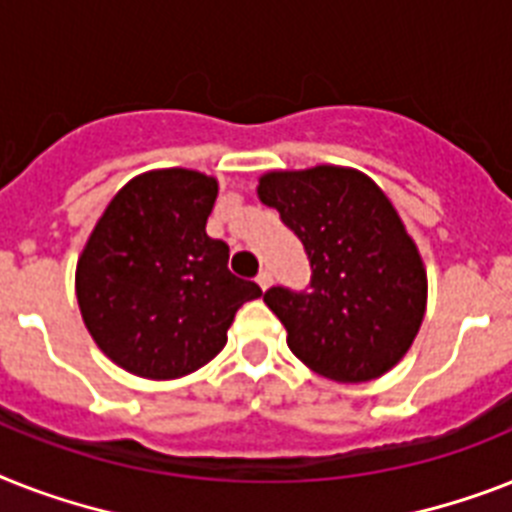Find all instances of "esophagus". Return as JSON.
I'll list each match as a JSON object with an SVG mask.
<instances>
[{
    "mask_svg": "<svg viewBox=\"0 0 512 512\" xmlns=\"http://www.w3.org/2000/svg\"><path fill=\"white\" fill-rule=\"evenodd\" d=\"M270 284H273V273H270L268 268L260 270V273H257V286L265 292V289H270Z\"/></svg>",
    "mask_w": 512,
    "mask_h": 512,
    "instance_id": "34e87169",
    "label": "esophagus"
}]
</instances>
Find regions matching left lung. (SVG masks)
<instances>
[{
  "label": "left lung",
  "instance_id": "8db88e82",
  "mask_svg": "<svg viewBox=\"0 0 512 512\" xmlns=\"http://www.w3.org/2000/svg\"><path fill=\"white\" fill-rule=\"evenodd\" d=\"M257 197L299 236L313 268L310 292L273 286L263 297L289 350L342 384L392 371L421 328L429 281L389 197L342 165L270 170Z\"/></svg>",
  "mask_w": 512,
  "mask_h": 512
}]
</instances>
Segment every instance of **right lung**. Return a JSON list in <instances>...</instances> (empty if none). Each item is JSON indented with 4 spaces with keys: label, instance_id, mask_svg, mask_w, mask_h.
Returning <instances> with one entry per match:
<instances>
[{
    "label": "right lung",
    "instance_id": "right-lung-1",
    "mask_svg": "<svg viewBox=\"0 0 512 512\" xmlns=\"http://www.w3.org/2000/svg\"><path fill=\"white\" fill-rule=\"evenodd\" d=\"M218 181L162 168L110 199L76 265L91 339L123 371L152 381L189 376L228 342L236 310L260 297L228 270V244L205 231Z\"/></svg>",
    "mask_w": 512,
    "mask_h": 512
}]
</instances>
